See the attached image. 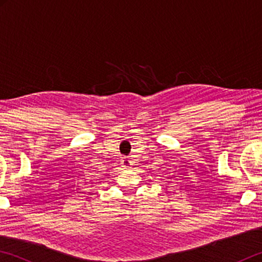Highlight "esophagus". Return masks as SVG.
<instances>
[{
	"instance_id": "34e87169",
	"label": "esophagus",
	"mask_w": 262,
	"mask_h": 262,
	"mask_svg": "<svg viewBox=\"0 0 262 262\" xmlns=\"http://www.w3.org/2000/svg\"><path fill=\"white\" fill-rule=\"evenodd\" d=\"M121 164H122V166L125 167V168H129V167H130V165H132V163H130L129 159L126 158V157H123V158H122Z\"/></svg>"
}]
</instances>
